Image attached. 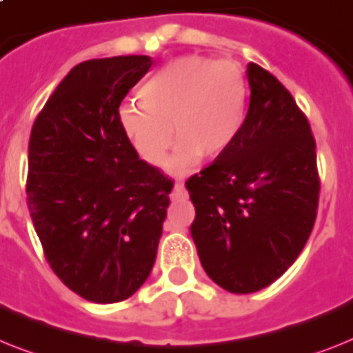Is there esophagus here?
<instances>
[{
	"label": "esophagus",
	"mask_w": 353,
	"mask_h": 353,
	"mask_svg": "<svg viewBox=\"0 0 353 353\" xmlns=\"http://www.w3.org/2000/svg\"><path fill=\"white\" fill-rule=\"evenodd\" d=\"M183 197H186L185 185L179 181V183H176V185H174V190H172V199H174V201H177V199H183Z\"/></svg>",
	"instance_id": "34e87169"
}]
</instances>
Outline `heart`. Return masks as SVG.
Listing matches in <instances>:
<instances>
[{"mask_svg": "<svg viewBox=\"0 0 353 353\" xmlns=\"http://www.w3.org/2000/svg\"><path fill=\"white\" fill-rule=\"evenodd\" d=\"M141 105L125 103L117 121L123 136L147 163L159 167L176 139L168 172L181 176L201 157H217L234 145L245 123L248 83L234 61L201 56L174 59L139 90Z\"/></svg>", "mask_w": 353, "mask_h": 353, "instance_id": "b5f03b06", "label": "heart"}]
</instances>
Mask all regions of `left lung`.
I'll list each match as a JSON object with an SVG mask.
<instances>
[{
  "instance_id": "1",
  "label": "left lung",
  "mask_w": 353,
  "mask_h": 353,
  "mask_svg": "<svg viewBox=\"0 0 353 353\" xmlns=\"http://www.w3.org/2000/svg\"><path fill=\"white\" fill-rule=\"evenodd\" d=\"M250 105L230 148L186 181L201 265L232 294L279 279L305 248L319 205L316 141L276 77L248 63Z\"/></svg>"
}]
</instances>
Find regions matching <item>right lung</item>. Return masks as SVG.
<instances>
[{
    "label": "right lung",
    "mask_w": 353,
    "mask_h": 353,
    "mask_svg": "<svg viewBox=\"0 0 353 353\" xmlns=\"http://www.w3.org/2000/svg\"><path fill=\"white\" fill-rule=\"evenodd\" d=\"M148 56L83 61L34 121L27 203L48 265L83 299L119 303L150 276L172 181L137 156L117 114Z\"/></svg>",
    "instance_id": "obj_1"
}]
</instances>
